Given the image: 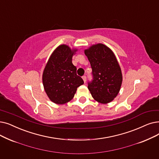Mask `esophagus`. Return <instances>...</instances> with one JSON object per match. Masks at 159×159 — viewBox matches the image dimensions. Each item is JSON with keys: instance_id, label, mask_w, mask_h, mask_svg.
Listing matches in <instances>:
<instances>
[{"instance_id": "1", "label": "esophagus", "mask_w": 159, "mask_h": 159, "mask_svg": "<svg viewBox=\"0 0 159 159\" xmlns=\"http://www.w3.org/2000/svg\"><path fill=\"white\" fill-rule=\"evenodd\" d=\"M82 79H83L84 82H86V76H83V77H82Z\"/></svg>"}]
</instances>
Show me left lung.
Segmentation results:
<instances>
[{
    "mask_svg": "<svg viewBox=\"0 0 159 159\" xmlns=\"http://www.w3.org/2000/svg\"><path fill=\"white\" fill-rule=\"evenodd\" d=\"M92 69L93 80L88 88L93 98L102 104L112 101L122 84L121 67L113 51L104 44L98 43L84 50Z\"/></svg>",
    "mask_w": 159,
    "mask_h": 159,
    "instance_id": "left-lung-1",
    "label": "left lung"
}]
</instances>
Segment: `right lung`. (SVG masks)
<instances>
[{"mask_svg": "<svg viewBox=\"0 0 159 159\" xmlns=\"http://www.w3.org/2000/svg\"><path fill=\"white\" fill-rule=\"evenodd\" d=\"M77 51L67 45H60L52 52L45 67L42 75L44 89L48 98L56 104L70 101L77 88L84 84L72 63V57Z\"/></svg>", "mask_w": 159, "mask_h": 159, "instance_id": "1", "label": "right lung"}]
</instances>
